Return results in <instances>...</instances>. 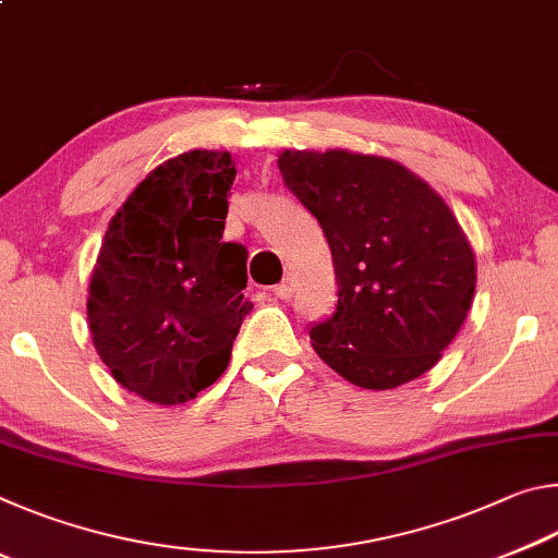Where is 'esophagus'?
<instances>
[{
	"mask_svg": "<svg viewBox=\"0 0 558 558\" xmlns=\"http://www.w3.org/2000/svg\"><path fill=\"white\" fill-rule=\"evenodd\" d=\"M292 292H295V280L292 278H286L276 286V298H280V300H290Z\"/></svg>",
	"mask_w": 558,
	"mask_h": 558,
	"instance_id": "34e87169",
	"label": "esophagus"
}]
</instances>
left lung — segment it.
Returning <instances> with one entry per match:
<instances>
[{
	"instance_id": "8db88e82",
	"label": "left lung",
	"mask_w": 558,
	"mask_h": 558,
	"mask_svg": "<svg viewBox=\"0 0 558 558\" xmlns=\"http://www.w3.org/2000/svg\"><path fill=\"white\" fill-rule=\"evenodd\" d=\"M280 174L323 226L337 310L310 329L327 366L386 391L438 364L477 282L475 253L436 189L389 157L286 149Z\"/></svg>"
}]
</instances>
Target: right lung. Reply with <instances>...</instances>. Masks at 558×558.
I'll return each mask as SVG.
<instances>
[{
    "label": "right lung",
    "mask_w": 558,
    "mask_h": 558,
    "mask_svg": "<svg viewBox=\"0 0 558 558\" xmlns=\"http://www.w3.org/2000/svg\"><path fill=\"white\" fill-rule=\"evenodd\" d=\"M233 179L229 153L192 149L153 169L108 223L90 337L112 379L149 403H186L219 379L253 310L245 248L221 241Z\"/></svg>",
    "instance_id": "right-lung-1"
}]
</instances>
